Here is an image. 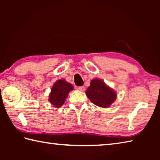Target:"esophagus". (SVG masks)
<instances>
[{"instance_id":"obj_1","label":"esophagus","mask_w":160,"mask_h":160,"mask_svg":"<svg viewBox=\"0 0 160 160\" xmlns=\"http://www.w3.org/2000/svg\"><path fill=\"white\" fill-rule=\"evenodd\" d=\"M78 90H79L80 91H82V92H83L84 90H85V87H84V86L78 87Z\"/></svg>"}]
</instances>
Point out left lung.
<instances>
[{"instance_id": "8db88e82", "label": "left lung", "mask_w": 160, "mask_h": 160, "mask_svg": "<svg viewBox=\"0 0 160 160\" xmlns=\"http://www.w3.org/2000/svg\"><path fill=\"white\" fill-rule=\"evenodd\" d=\"M85 93L94 104L102 108L110 107L115 102L117 96L114 90L98 78L91 80L90 85Z\"/></svg>"}]
</instances>
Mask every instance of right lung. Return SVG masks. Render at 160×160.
Instances as JSON below:
<instances>
[{
    "instance_id": "right-lung-1",
    "label": "right lung",
    "mask_w": 160,
    "mask_h": 160,
    "mask_svg": "<svg viewBox=\"0 0 160 160\" xmlns=\"http://www.w3.org/2000/svg\"><path fill=\"white\" fill-rule=\"evenodd\" d=\"M73 90V86L65 80H58L53 84L48 96V101L54 107L59 108L63 105L69 92Z\"/></svg>"
}]
</instances>
